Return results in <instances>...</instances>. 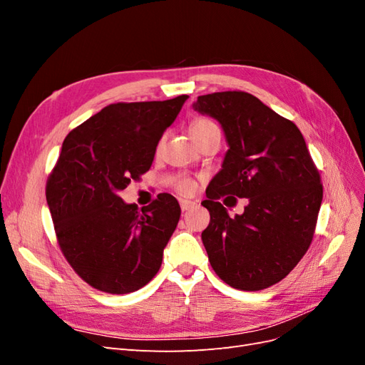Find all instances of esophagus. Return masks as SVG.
Returning <instances> with one entry per match:
<instances>
[{
  "instance_id": "1",
  "label": "esophagus",
  "mask_w": 365,
  "mask_h": 365,
  "mask_svg": "<svg viewBox=\"0 0 365 365\" xmlns=\"http://www.w3.org/2000/svg\"><path fill=\"white\" fill-rule=\"evenodd\" d=\"M180 205H181L182 212H187V210H190L192 207H195V202L193 201H187V200H181Z\"/></svg>"
}]
</instances>
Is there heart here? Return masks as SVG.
<instances>
[{"label": "heart", "instance_id": "obj_1", "mask_svg": "<svg viewBox=\"0 0 365 365\" xmlns=\"http://www.w3.org/2000/svg\"><path fill=\"white\" fill-rule=\"evenodd\" d=\"M213 128H217V126L213 123L212 120L196 118V120H193V123L190 125V134H192V137H197V135H201V134H204V132L213 129ZM160 148H161V141H160V145L157 146V152L160 150ZM173 187H175V190L182 196H190L196 192V182H195V180L189 178V176H181V178H176L173 181Z\"/></svg>", "mask_w": 365, "mask_h": 365}]
</instances>
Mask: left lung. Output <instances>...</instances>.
Instances as JSON below:
<instances>
[{
    "instance_id": "1",
    "label": "left lung",
    "mask_w": 365,
    "mask_h": 365,
    "mask_svg": "<svg viewBox=\"0 0 365 365\" xmlns=\"http://www.w3.org/2000/svg\"><path fill=\"white\" fill-rule=\"evenodd\" d=\"M193 108L219 121L230 146L202 201L210 212L201 236L210 264L231 288H269L311 247L323 201L319 172L300 129L252 94H205ZM225 194L249 197L244 214L227 215L218 202Z\"/></svg>"
}]
</instances>
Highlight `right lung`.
I'll use <instances>...</instances> for the list:
<instances>
[{
	"instance_id": "right-lung-1",
	"label": "right lung",
	"mask_w": 365,
	"mask_h": 365,
	"mask_svg": "<svg viewBox=\"0 0 365 365\" xmlns=\"http://www.w3.org/2000/svg\"><path fill=\"white\" fill-rule=\"evenodd\" d=\"M187 98L111 103L62 143L46 185L54 233L74 272L98 291L134 292L161 267L181 216L178 201L161 193L138 210L118 192L150 169Z\"/></svg>"
}]
</instances>
